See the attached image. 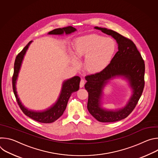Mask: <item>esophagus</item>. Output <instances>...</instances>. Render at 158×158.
I'll list each match as a JSON object with an SVG mask.
<instances>
[{
	"label": "esophagus",
	"mask_w": 158,
	"mask_h": 158,
	"mask_svg": "<svg viewBox=\"0 0 158 158\" xmlns=\"http://www.w3.org/2000/svg\"><path fill=\"white\" fill-rule=\"evenodd\" d=\"M84 84H85V81H84V79H81V82H80V85H79L80 87H81V88L83 87L84 85Z\"/></svg>",
	"instance_id": "esophagus-1"
}]
</instances>
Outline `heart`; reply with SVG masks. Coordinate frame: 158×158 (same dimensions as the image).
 I'll list each match as a JSON object with an SVG mask.
<instances>
[{"label":"heart","mask_w":158,"mask_h":158,"mask_svg":"<svg viewBox=\"0 0 158 158\" xmlns=\"http://www.w3.org/2000/svg\"><path fill=\"white\" fill-rule=\"evenodd\" d=\"M73 49L77 57H71L73 65L80 66L78 59L85 57L86 70L96 73L106 69L111 62L117 50V44L113 38L110 37L88 34L79 37L74 40Z\"/></svg>","instance_id":"1"}]
</instances>
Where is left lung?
<instances>
[{
	"label": "left lung",
	"mask_w": 158,
	"mask_h": 158,
	"mask_svg": "<svg viewBox=\"0 0 158 158\" xmlns=\"http://www.w3.org/2000/svg\"><path fill=\"white\" fill-rule=\"evenodd\" d=\"M94 29L113 37L118 44V51L106 69L85 77L87 81L85 89L89 94L87 109L99 122H116L129 115L141 96L144 87V62L136 45L130 39L110 29L99 27H94ZM116 78L125 80L132 94L123 107L106 109L102 106L103 89Z\"/></svg>",
	"instance_id": "left-lung-1"
}]
</instances>
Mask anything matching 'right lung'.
<instances>
[{
    "instance_id": "obj_1",
    "label": "right lung",
    "mask_w": 158,
    "mask_h": 158,
    "mask_svg": "<svg viewBox=\"0 0 158 158\" xmlns=\"http://www.w3.org/2000/svg\"><path fill=\"white\" fill-rule=\"evenodd\" d=\"M76 31L77 29L76 28L72 26H68L64 28L54 29L53 31L48 32V34L62 35L65 34V35H68ZM32 42V40L30 41L15 58L14 75L12 77L13 91L20 108L27 116L39 123H51L56 121L63 114L66 108L67 102H68L72 93L76 92L79 89L81 78L79 76H74L72 78L64 80L62 84L61 91L58 98L56 101L48 108L42 110H34L26 107L22 103L19 98L17 92L16 84L22 62H23L26 52Z\"/></svg>"
}]
</instances>
